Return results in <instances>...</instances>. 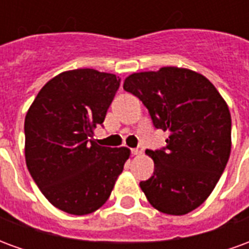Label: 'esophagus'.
<instances>
[{"instance_id": "34e87169", "label": "esophagus", "mask_w": 249, "mask_h": 249, "mask_svg": "<svg viewBox=\"0 0 249 249\" xmlns=\"http://www.w3.org/2000/svg\"><path fill=\"white\" fill-rule=\"evenodd\" d=\"M142 152H144V148H142V146H137V148L130 149V153H132L133 156H140Z\"/></svg>"}]
</instances>
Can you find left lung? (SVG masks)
I'll return each instance as SVG.
<instances>
[{"label":"left lung","instance_id":"obj_1","mask_svg":"<svg viewBox=\"0 0 249 249\" xmlns=\"http://www.w3.org/2000/svg\"><path fill=\"white\" fill-rule=\"evenodd\" d=\"M124 89L140 98L156 129L169 132L161 149H146L155 171L140 187L162 213L200 207L223 175L231 153V113L213 84L196 71L165 66L126 77Z\"/></svg>","mask_w":249,"mask_h":249}]
</instances>
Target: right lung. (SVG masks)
<instances>
[{
    "label": "right lung",
    "instance_id": "right-lung-1",
    "mask_svg": "<svg viewBox=\"0 0 249 249\" xmlns=\"http://www.w3.org/2000/svg\"><path fill=\"white\" fill-rule=\"evenodd\" d=\"M120 81L94 69L64 71L46 82L26 113V167L49 203L66 213L81 216L103 207L129 157L128 148L93 140Z\"/></svg>",
    "mask_w": 249,
    "mask_h": 249
}]
</instances>
